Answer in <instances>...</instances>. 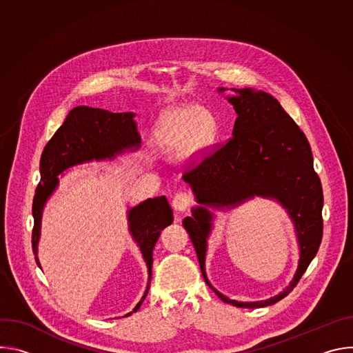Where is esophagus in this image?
Returning <instances> with one entry per match:
<instances>
[{
    "label": "esophagus",
    "instance_id": "obj_1",
    "mask_svg": "<svg viewBox=\"0 0 353 353\" xmlns=\"http://www.w3.org/2000/svg\"><path fill=\"white\" fill-rule=\"evenodd\" d=\"M191 203H192V198L190 194L177 192L172 201V205L176 212H184L191 205Z\"/></svg>",
    "mask_w": 353,
    "mask_h": 353
}]
</instances>
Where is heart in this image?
<instances>
[{
    "label": "heart",
    "instance_id": "1",
    "mask_svg": "<svg viewBox=\"0 0 353 353\" xmlns=\"http://www.w3.org/2000/svg\"><path fill=\"white\" fill-rule=\"evenodd\" d=\"M216 132L215 119L205 109L174 108L159 117L150 145L158 154H198L207 148Z\"/></svg>",
    "mask_w": 353,
    "mask_h": 353
}]
</instances>
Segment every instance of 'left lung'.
I'll list each match as a JSON object with an SVG mask.
<instances>
[{
    "label": "left lung",
    "mask_w": 353,
    "mask_h": 353,
    "mask_svg": "<svg viewBox=\"0 0 353 353\" xmlns=\"http://www.w3.org/2000/svg\"><path fill=\"white\" fill-rule=\"evenodd\" d=\"M226 88H219L223 93ZM226 96L236 112L229 142L207 157L183 179L196 204L183 219L196 251L201 272L208 286L225 303L257 309L271 306L288 296L316 257L323 237V188L313 168L306 135L278 100L253 88L232 89ZM254 196L274 199L287 211L299 244V264L290 285L278 295L259 302L232 301L208 281L205 259L214 214L210 208L228 210Z\"/></svg>",
    "instance_id": "left-lung-1"
}]
</instances>
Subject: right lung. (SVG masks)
<instances>
[{
  "instance_id": "right-lung-1",
  "label": "right lung",
  "mask_w": 353,
  "mask_h": 353,
  "mask_svg": "<svg viewBox=\"0 0 353 353\" xmlns=\"http://www.w3.org/2000/svg\"><path fill=\"white\" fill-rule=\"evenodd\" d=\"M134 117L135 113L132 112L112 113L103 109L78 106L68 113L63 125L47 142L40 158V183L36 188L32 207L34 219L32 247L40 270L37 247L41 233V218L48 198L59 187V176L78 165L93 161H113L125 152H135L139 148L141 137ZM172 222L173 211L163 195L148 198L127 210L128 233L138 245L148 268V283L134 310L123 317L135 313L145 300L152 276L154 247L161 232L172 225Z\"/></svg>"
}]
</instances>
